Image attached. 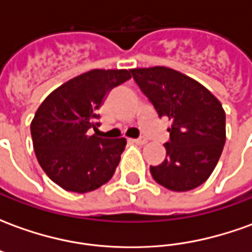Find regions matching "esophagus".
<instances>
[{
  "instance_id": "34e87169",
  "label": "esophagus",
  "mask_w": 252,
  "mask_h": 252,
  "mask_svg": "<svg viewBox=\"0 0 252 252\" xmlns=\"http://www.w3.org/2000/svg\"><path fill=\"white\" fill-rule=\"evenodd\" d=\"M132 142L135 143V144H139V146H143V144H146V143H147V139H144V137H139V139H133Z\"/></svg>"
}]
</instances>
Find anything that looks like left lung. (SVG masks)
Returning <instances> with one entry per match:
<instances>
[{
  "mask_svg": "<svg viewBox=\"0 0 252 252\" xmlns=\"http://www.w3.org/2000/svg\"><path fill=\"white\" fill-rule=\"evenodd\" d=\"M131 72L159 117L171 121L166 159L150 166L153 178L173 191L198 188L211 177L225 143L221 102L200 82L169 67L132 68Z\"/></svg>",
  "mask_w": 252,
  "mask_h": 252,
  "instance_id": "1",
  "label": "left lung"
}]
</instances>
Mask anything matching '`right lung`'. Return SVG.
Returning <instances> with one entry per match:
<instances>
[{"label": "right lung", "mask_w": 252, "mask_h": 252, "mask_svg": "<svg viewBox=\"0 0 252 252\" xmlns=\"http://www.w3.org/2000/svg\"><path fill=\"white\" fill-rule=\"evenodd\" d=\"M131 79L129 70H90L61 85L41 102L31 123L37 162L67 191L88 193L113 177L126 137L89 135L106 94Z\"/></svg>", "instance_id": "1"}]
</instances>
